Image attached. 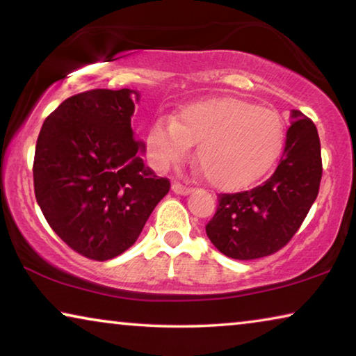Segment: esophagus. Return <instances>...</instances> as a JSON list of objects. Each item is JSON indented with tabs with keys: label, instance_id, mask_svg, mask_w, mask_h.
Masks as SVG:
<instances>
[{
	"label": "esophagus",
	"instance_id": "1",
	"mask_svg": "<svg viewBox=\"0 0 356 356\" xmlns=\"http://www.w3.org/2000/svg\"><path fill=\"white\" fill-rule=\"evenodd\" d=\"M172 191L176 193V195H190V193L193 191V188H190V186H186V185H182V184H179V182H174L172 184Z\"/></svg>",
	"mask_w": 356,
	"mask_h": 356
}]
</instances>
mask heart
Masks as SVG:
<instances>
[{"label": "heart", "instance_id": "heart-1", "mask_svg": "<svg viewBox=\"0 0 356 356\" xmlns=\"http://www.w3.org/2000/svg\"><path fill=\"white\" fill-rule=\"evenodd\" d=\"M284 122L270 108L218 97L186 105L176 120L156 119L146 136L147 159L156 171L182 161L191 144L207 182L238 190L257 180L280 155Z\"/></svg>", "mask_w": 356, "mask_h": 356}]
</instances>
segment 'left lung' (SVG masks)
<instances>
[{
	"instance_id": "8db88e82",
	"label": "left lung",
	"mask_w": 356,
	"mask_h": 356,
	"mask_svg": "<svg viewBox=\"0 0 356 356\" xmlns=\"http://www.w3.org/2000/svg\"><path fill=\"white\" fill-rule=\"evenodd\" d=\"M286 146L275 172L248 191L221 193L206 232L227 257L251 261L286 246L305 221L322 179L321 140L314 122L292 110Z\"/></svg>"
}]
</instances>
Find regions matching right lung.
Masks as SVG:
<instances>
[{
  "instance_id": "right-lung-1",
  "label": "right lung",
  "mask_w": 356,
  "mask_h": 356,
  "mask_svg": "<svg viewBox=\"0 0 356 356\" xmlns=\"http://www.w3.org/2000/svg\"><path fill=\"white\" fill-rule=\"evenodd\" d=\"M140 92L92 89L65 99L45 119L33 176L39 207L63 242L108 261L140 237L171 188L144 165L131 130Z\"/></svg>"
}]
</instances>
